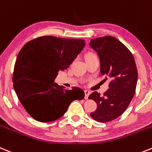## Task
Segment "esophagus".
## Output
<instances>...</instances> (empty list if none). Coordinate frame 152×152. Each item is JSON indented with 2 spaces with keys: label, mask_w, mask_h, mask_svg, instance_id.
I'll return each mask as SVG.
<instances>
[{
  "label": "esophagus",
  "mask_w": 152,
  "mask_h": 152,
  "mask_svg": "<svg viewBox=\"0 0 152 152\" xmlns=\"http://www.w3.org/2000/svg\"><path fill=\"white\" fill-rule=\"evenodd\" d=\"M90 93H91V91H88V90H85V99H88Z\"/></svg>",
  "instance_id": "1"
}]
</instances>
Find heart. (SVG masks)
<instances>
[{"instance_id":"obj_1","label":"heart","mask_w":152,"mask_h":152,"mask_svg":"<svg viewBox=\"0 0 152 152\" xmlns=\"http://www.w3.org/2000/svg\"><path fill=\"white\" fill-rule=\"evenodd\" d=\"M92 55H95V54H92V53H89V54H87V55L86 56V57H89V56H92Z\"/></svg>"}]
</instances>
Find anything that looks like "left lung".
Wrapping results in <instances>:
<instances>
[{
    "instance_id": "8db88e82",
    "label": "left lung",
    "mask_w": 152,
    "mask_h": 152,
    "mask_svg": "<svg viewBox=\"0 0 152 152\" xmlns=\"http://www.w3.org/2000/svg\"><path fill=\"white\" fill-rule=\"evenodd\" d=\"M90 46L99 56L101 73L105 79H110L109 88L103 95L94 91L88 97L97 102L96 110L90 115L98 122H110L126 110L136 93V61L130 50L110 35L91 39Z\"/></svg>"
}]
</instances>
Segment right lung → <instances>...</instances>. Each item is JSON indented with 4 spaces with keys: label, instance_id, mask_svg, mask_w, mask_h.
I'll return each mask as SVG.
<instances>
[{
    "label": "right lung",
    "instance_id": "obj_1",
    "mask_svg": "<svg viewBox=\"0 0 152 152\" xmlns=\"http://www.w3.org/2000/svg\"><path fill=\"white\" fill-rule=\"evenodd\" d=\"M83 39L41 36L22 48L15 63L13 88L27 113L39 122L59 119L85 92L79 87L64 89L54 83L59 71L67 69L84 48Z\"/></svg>",
    "mask_w": 152,
    "mask_h": 152
}]
</instances>
